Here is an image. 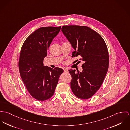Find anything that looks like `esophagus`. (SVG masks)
<instances>
[{"mask_svg":"<svg viewBox=\"0 0 130 130\" xmlns=\"http://www.w3.org/2000/svg\"><path fill=\"white\" fill-rule=\"evenodd\" d=\"M64 72L65 73H68V70L67 69H64Z\"/></svg>","mask_w":130,"mask_h":130,"instance_id":"34e87169","label":"esophagus"}]
</instances>
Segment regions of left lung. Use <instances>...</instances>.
<instances>
[{"label": "left lung", "instance_id": "8db88e82", "mask_svg": "<svg viewBox=\"0 0 130 130\" xmlns=\"http://www.w3.org/2000/svg\"><path fill=\"white\" fill-rule=\"evenodd\" d=\"M62 31L74 49L72 57L79 56V62L84 63L82 72L69 70L72 92L78 98L89 99L99 89L108 71L109 57L106 44L99 33L85 26H63Z\"/></svg>", "mask_w": 130, "mask_h": 130}]
</instances>
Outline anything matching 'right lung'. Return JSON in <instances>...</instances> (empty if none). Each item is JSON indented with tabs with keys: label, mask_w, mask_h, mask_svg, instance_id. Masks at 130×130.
Returning a JSON list of instances; mask_svg holds the SVG:
<instances>
[{
	"label": "right lung",
	"mask_w": 130,
	"mask_h": 130,
	"mask_svg": "<svg viewBox=\"0 0 130 130\" xmlns=\"http://www.w3.org/2000/svg\"><path fill=\"white\" fill-rule=\"evenodd\" d=\"M61 29L59 27H43L37 29L25 40L18 62L21 78L30 94L37 100L43 101L54 94L61 68L54 69L43 64L44 58L53 39Z\"/></svg>",
	"instance_id": "right-lung-1"
}]
</instances>
